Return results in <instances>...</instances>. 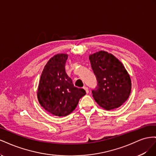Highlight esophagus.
<instances>
[{
    "label": "esophagus",
    "instance_id": "esophagus-1",
    "mask_svg": "<svg viewBox=\"0 0 156 156\" xmlns=\"http://www.w3.org/2000/svg\"><path fill=\"white\" fill-rule=\"evenodd\" d=\"M83 88L85 90V91H86V92H87V94H88V92H89V90H88V88L87 87H83Z\"/></svg>",
    "mask_w": 156,
    "mask_h": 156
}]
</instances>
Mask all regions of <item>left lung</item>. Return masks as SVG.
<instances>
[{
  "mask_svg": "<svg viewBox=\"0 0 156 156\" xmlns=\"http://www.w3.org/2000/svg\"><path fill=\"white\" fill-rule=\"evenodd\" d=\"M97 87L92 90L98 104L106 110L120 107L128 99L131 83L123 64L112 55L100 51L89 56Z\"/></svg>",
  "mask_w": 156,
  "mask_h": 156,
  "instance_id": "8db88e82",
  "label": "left lung"
}]
</instances>
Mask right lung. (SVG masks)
<instances>
[{"mask_svg": "<svg viewBox=\"0 0 156 156\" xmlns=\"http://www.w3.org/2000/svg\"><path fill=\"white\" fill-rule=\"evenodd\" d=\"M68 55L58 54L52 57L42 72L37 89V99L41 107L51 114L65 116L77 107L86 94L83 88L75 87L66 72Z\"/></svg>", "mask_w": 156, "mask_h": 156, "instance_id": "1", "label": "right lung"}]
</instances>
